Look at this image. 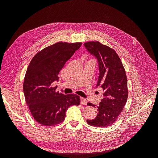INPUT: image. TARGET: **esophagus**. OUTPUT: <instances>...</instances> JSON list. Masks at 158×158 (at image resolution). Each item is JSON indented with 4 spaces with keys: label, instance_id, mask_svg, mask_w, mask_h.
<instances>
[{
    "label": "esophagus",
    "instance_id": "34e87169",
    "mask_svg": "<svg viewBox=\"0 0 158 158\" xmlns=\"http://www.w3.org/2000/svg\"><path fill=\"white\" fill-rule=\"evenodd\" d=\"M88 102L87 100L85 99V98H80V103L82 105H84V106H85V105L87 104Z\"/></svg>",
    "mask_w": 158,
    "mask_h": 158
}]
</instances>
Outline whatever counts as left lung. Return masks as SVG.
Instances as JSON below:
<instances>
[{
	"instance_id": "1",
	"label": "left lung",
	"mask_w": 158,
	"mask_h": 158,
	"mask_svg": "<svg viewBox=\"0 0 158 158\" xmlns=\"http://www.w3.org/2000/svg\"><path fill=\"white\" fill-rule=\"evenodd\" d=\"M84 46L98 61L99 75L96 86L104 90V98L97 106L98 113L89 125L107 127L117 121L128 98L127 78L122 62L114 49L99 41H89ZM88 106L95 105L88 103Z\"/></svg>"
}]
</instances>
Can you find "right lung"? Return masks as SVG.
Masks as SVG:
<instances>
[{"mask_svg": "<svg viewBox=\"0 0 158 158\" xmlns=\"http://www.w3.org/2000/svg\"><path fill=\"white\" fill-rule=\"evenodd\" d=\"M82 45V43L58 42L45 47L33 57L23 84L27 106L33 118L40 125L51 127L63 122L66 111L79 106L80 97L56 92L51 84L58 81L59 72Z\"/></svg>", "mask_w": 158, "mask_h": 158, "instance_id": "add662e5", "label": "right lung"}]
</instances>
